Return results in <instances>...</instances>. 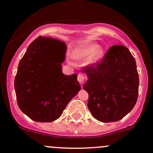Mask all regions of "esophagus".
<instances>
[{
  "instance_id": "34e87169",
  "label": "esophagus",
  "mask_w": 153,
  "mask_h": 153,
  "mask_svg": "<svg viewBox=\"0 0 153 153\" xmlns=\"http://www.w3.org/2000/svg\"><path fill=\"white\" fill-rule=\"evenodd\" d=\"M85 79H86V77L85 76V75H83L82 74H79L78 76H77V79H78L79 82L81 85L84 83Z\"/></svg>"
}]
</instances>
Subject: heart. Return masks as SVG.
<instances>
[{"instance_id":"heart-1","label":"heart","mask_w":153,"mask_h":153,"mask_svg":"<svg viewBox=\"0 0 153 153\" xmlns=\"http://www.w3.org/2000/svg\"><path fill=\"white\" fill-rule=\"evenodd\" d=\"M102 51L97 44L88 43L78 48L74 52V57L78 60H87L90 58L91 62H94L101 57Z\"/></svg>"}]
</instances>
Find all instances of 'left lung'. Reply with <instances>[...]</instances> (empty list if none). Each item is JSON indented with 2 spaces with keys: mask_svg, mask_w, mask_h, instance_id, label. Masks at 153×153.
<instances>
[{
  "mask_svg": "<svg viewBox=\"0 0 153 153\" xmlns=\"http://www.w3.org/2000/svg\"><path fill=\"white\" fill-rule=\"evenodd\" d=\"M88 79V107L103 123L120 120L134 108L138 96L139 76L134 58L126 47L114 45L100 62L82 70Z\"/></svg>",
  "mask_w": 153,
  "mask_h": 153,
  "instance_id": "8db88e82",
  "label": "left lung"
}]
</instances>
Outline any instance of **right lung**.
<instances>
[{"mask_svg":"<svg viewBox=\"0 0 153 153\" xmlns=\"http://www.w3.org/2000/svg\"><path fill=\"white\" fill-rule=\"evenodd\" d=\"M66 50L64 42L39 36L19 62L14 82L18 105L35 121L58 119L81 89L76 74L62 71Z\"/></svg>","mask_w":153,"mask_h":153,"instance_id":"add662e5","label":"right lung"}]
</instances>
